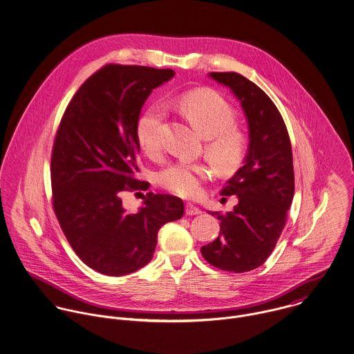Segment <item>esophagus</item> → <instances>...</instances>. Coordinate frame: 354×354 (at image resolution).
Returning a JSON list of instances; mask_svg holds the SVG:
<instances>
[{
    "mask_svg": "<svg viewBox=\"0 0 354 354\" xmlns=\"http://www.w3.org/2000/svg\"><path fill=\"white\" fill-rule=\"evenodd\" d=\"M185 207H186V214H189V216H196L201 213V209L196 207V205H193V203H186Z\"/></svg>",
    "mask_w": 354,
    "mask_h": 354,
    "instance_id": "esophagus-1",
    "label": "esophagus"
}]
</instances>
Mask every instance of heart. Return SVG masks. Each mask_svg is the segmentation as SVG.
Here are the masks:
<instances>
[{
	"instance_id": "obj_1",
	"label": "heart",
	"mask_w": 354,
	"mask_h": 354,
	"mask_svg": "<svg viewBox=\"0 0 354 354\" xmlns=\"http://www.w3.org/2000/svg\"><path fill=\"white\" fill-rule=\"evenodd\" d=\"M176 106L196 131L206 138L205 153L220 174H234L245 153V138L234 127L236 115L228 102L213 91L196 89L180 95ZM165 107L149 106L137 120L136 136L141 149L149 156L161 151L160 127L165 119ZM209 169L202 162L175 161L158 174L160 185L183 198H194L202 192Z\"/></svg>"
}]
</instances>
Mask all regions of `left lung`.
Wrapping results in <instances>:
<instances>
[{
	"label": "left lung",
	"mask_w": 354,
	"mask_h": 354,
	"mask_svg": "<svg viewBox=\"0 0 354 354\" xmlns=\"http://www.w3.org/2000/svg\"><path fill=\"white\" fill-rule=\"evenodd\" d=\"M209 76L231 88L248 123L244 165L227 182L221 196H236L232 212H212L220 220V235L201 248L214 268L244 273L265 263L285 227L295 194L289 134L272 99L252 81L235 72Z\"/></svg>",
	"instance_id": "left-lung-1"
}]
</instances>
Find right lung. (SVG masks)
<instances>
[{
	"label": "right lung",
	"instance_id": "1",
	"mask_svg": "<svg viewBox=\"0 0 354 354\" xmlns=\"http://www.w3.org/2000/svg\"><path fill=\"white\" fill-rule=\"evenodd\" d=\"M174 75L109 64L80 86L58 126L50 168L54 213L80 259L102 274L148 265L158 230L183 216V201L168 194L142 196L138 212L122 206L124 192L149 189L136 178V124L152 89Z\"/></svg>",
	"mask_w": 354,
	"mask_h": 354
}]
</instances>
